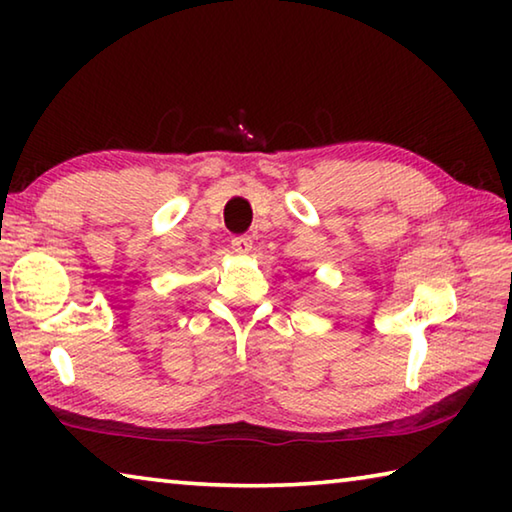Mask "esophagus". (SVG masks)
I'll return each instance as SVG.
<instances>
[{"label": "esophagus", "instance_id": "34e87169", "mask_svg": "<svg viewBox=\"0 0 512 512\" xmlns=\"http://www.w3.org/2000/svg\"><path fill=\"white\" fill-rule=\"evenodd\" d=\"M230 246L237 255H248L250 250H253V239H250L248 235H237V237H232Z\"/></svg>", "mask_w": 512, "mask_h": 512}]
</instances>
